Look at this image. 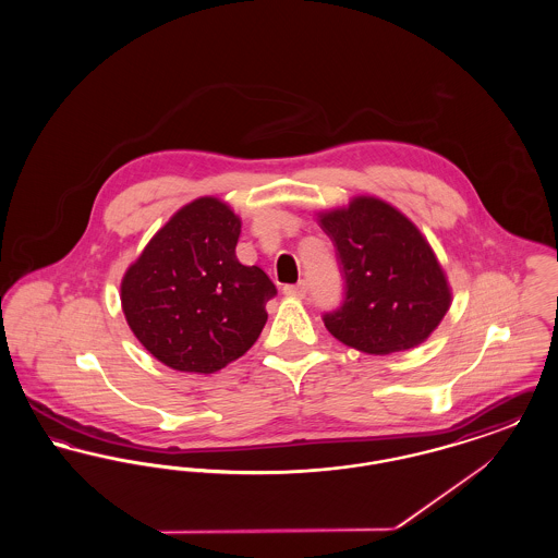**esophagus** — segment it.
<instances>
[{
  "instance_id": "esophagus-1",
  "label": "esophagus",
  "mask_w": 558,
  "mask_h": 558,
  "mask_svg": "<svg viewBox=\"0 0 558 558\" xmlns=\"http://www.w3.org/2000/svg\"><path fill=\"white\" fill-rule=\"evenodd\" d=\"M307 289H310V287H307V282H305V280H301L299 284H287V287H284L282 291H284V294H287V296H294V299H303V296L307 294Z\"/></svg>"
}]
</instances>
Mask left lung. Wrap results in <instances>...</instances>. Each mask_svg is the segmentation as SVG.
<instances>
[{
  "label": "left lung",
  "mask_w": 558,
  "mask_h": 558,
  "mask_svg": "<svg viewBox=\"0 0 558 558\" xmlns=\"http://www.w3.org/2000/svg\"><path fill=\"white\" fill-rule=\"evenodd\" d=\"M345 280L339 310L324 326L341 343L371 355L421 345L448 314L450 284L421 230L396 207L355 196L319 213Z\"/></svg>",
  "instance_id": "1"
}]
</instances>
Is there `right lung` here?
Listing matches in <instances>:
<instances>
[{
    "label": "right lung",
    "instance_id": "right-lung-1",
    "mask_svg": "<svg viewBox=\"0 0 558 558\" xmlns=\"http://www.w3.org/2000/svg\"><path fill=\"white\" fill-rule=\"evenodd\" d=\"M239 236V215L203 196L175 213L125 271V319L165 366L211 374L259 339L276 287L262 267L236 259Z\"/></svg>",
    "mask_w": 558,
    "mask_h": 558
}]
</instances>
